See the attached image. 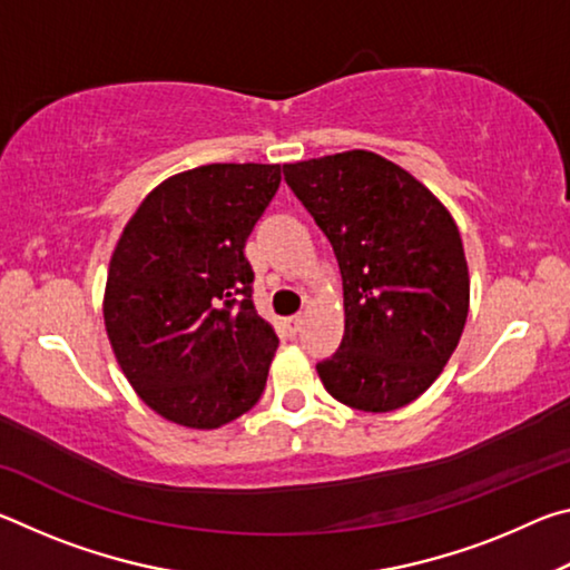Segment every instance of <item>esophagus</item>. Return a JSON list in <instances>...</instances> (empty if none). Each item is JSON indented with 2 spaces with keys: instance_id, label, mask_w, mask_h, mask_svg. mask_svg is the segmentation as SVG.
I'll use <instances>...</instances> for the list:
<instances>
[{
  "instance_id": "esophagus-1",
  "label": "esophagus",
  "mask_w": 570,
  "mask_h": 570,
  "mask_svg": "<svg viewBox=\"0 0 570 570\" xmlns=\"http://www.w3.org/2000/svg\"><path fill=\"white\" fill-rule=\"evenodd\" d=\"M302 324H304V316H288V320H286V332L288 334H296L298 330H302Z\"/></svg>"
}]
</instances>
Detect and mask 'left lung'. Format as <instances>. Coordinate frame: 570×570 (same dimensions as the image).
<instances>
[{
    "instance_id": "1",
    "label": "left lung",
    "mask_w": 570,
    "mask_h": 570,
    "mask_svg": "<svg viewBox=\"0 0 570 570\" xmlns=\"http://www.w3.org/2000/svg\"><path fill=\"white\" fill-rule=\"evenodd\" d=\"M284 178L340 262L344 336L316 364L334 400L400 410L440 377L465 330L460 230L435 193L370 150L286 163Z\"/></svg>"
}]
</instances>
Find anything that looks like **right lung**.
I'll return each instance as SVG.
<instances>
[{
  "mask_svg": "<svg viewBox=\"0 0 570 570\" xmlns=\"http://www.w3.org/2000/svg\"><path fill=\"white\" fill-rule=\"evenodd\" d=\"M282 166L210 163L153 188L112 250L105 330L138 397L216 430L262 397L278 336L256 314L246 238Z\"/></svg>",
  "mask_w": 570,
  "mask_h": 570,
  "instance_id": "1",
  "label": "right lung"
}]
</instances>
